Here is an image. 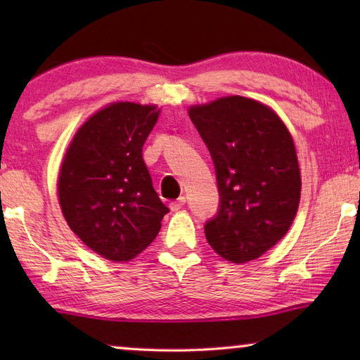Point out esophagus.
<instances>
[{
	"label": "esophagus",
	"mask_w": 360,
	"mask_h": 360,
	"mask_svg": "<svg viewBox=\"0 0 360 360\" xmlns=\"http://www.w3.org/2000/svg\"><path fill=\"white\" fill-rule=\"evenodd\" d=\"M184 205H186V198H184V197H179L178 200H176V202L169 203V210H172V211H178V210H181Z\"/></svg>",
	"instance_id": "obj_1"
}]
</instances>
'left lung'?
Segmentation results:
<instances>
[{"mask_svg":"<svg viewBox=\"0 0 360 360\" xmlns=\"http://www.w3.org/2000/svg\"><path fill=\"white\" fill-rule=\"evenodd\" d=\"M188 115L208 146L221 195L206 240L231 264L259 259L288 233L300 205L290 131L270 106L240 95L193 105Z\"/></svg>","mask_w":360,"mask_h":360,"instance_id":"8db88e82","label":"left lung"}]
</instances>
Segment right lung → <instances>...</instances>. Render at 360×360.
Returning a JSON list of instances; mask_svg holds the SVG:
<instances>
[{
  "label": "right lung",
  "instance_id": "obj_1",
  "mask_svg": "<svg viewBox=\"0 0 360 360\" xmlns=\"http://www.w3.org/2000/svg\"><path fill=\"white\" fill-rule=\"evenodd\" d=\"M158 115L157 105L109 103L79 127L60 165L65 221L106 260L135 259L155 240L169 211L143 160V144Z\"/></svg>",
  "mask_w": 360,
  "mask_h": 360
}]
</instances>
